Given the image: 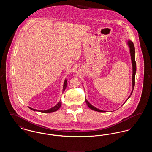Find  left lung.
<instances>
[{
  "label": "left lung",
  "mask_w": 152,
  "mask_h": 152,
  "mask_svg": "<svg viewBox=\"0 0 152 152\" xmlns=\"http://www.w3.org/2000/svg\"><path fill=\"white\" fill-rule=\"evenodd\" d=\"M127 45L129 48V51H130V56H131V61H132V90L131 91L130 96L128 97V98L127 99V100L126 101H127L131 96V94H132L133 89H134V84H135V75H136V60H135V48H134V44L133 43V42L130 40H128L127 42ZM85 101L87 103L88 107L90 109H91L92 110H94L95 111H97V112H104L105 111L100 110L99 109H97L96 107H94V106H93L91 104H90L88 101L86 99V98L85 99ZM125 101V102H126ZM124 102V103H125Z\"/></svg>",
  "instance_id": "left-lung-1"
}]
</instances>
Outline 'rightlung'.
<instances>
[{
	"label": "right lung",
	"instance_id": "add662e5",
	"mask_svg": "<svg viewBox=\"0 0 152 152\" xmlns=\"http://www.w3.org/2000/svg\"><path fill=\"white\" fill-rule=\"evenodd\" d=\"M67 86V81L65 79L64 82V84H63V93L64 92L65 88ZM61 100L58 102V104L54 106L53 107L49 109H47V110H38V109H35L32 108L31 107H28L29 109H31V110H34V111H37V112H43V113H51V112H55L56 110H58V109L61 107Z\"/></svg>",
	"mask_w": 152,
	"mask_h": 152
}]
</instances>
